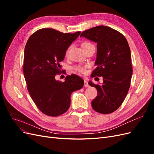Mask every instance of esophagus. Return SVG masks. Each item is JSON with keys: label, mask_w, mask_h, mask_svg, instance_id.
I'll return each instance as SVG.
<instances>
[{"label": "esophagus", "mask_w": 154, "mask_h": 154, "mask_svg": "<svg viewBox=\"0 0 154 154\" xmlns=\"http://www.w3.org/2000/svg\"><path fill=\"white\" fill-rule=\"evenodd\" d=\"M84 87H89V85H88V82L87 80H84Z\"/></svg>", "instance_id": "esophagus-1"}]
</instances>
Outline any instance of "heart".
Returning <instances> with one entry per match:
<instances>
[{
    "mask_svg": "<svg viewBox=\"0 0 154 154\" xmlns=\"http://www.w3.org/2000/svg\"><path fill=\"white\" fill-rule=\"evenodd\" d=\"M87 44H91V43H89V42H84V43L82 44V46H83L84 45ZM68 52H69V49H67V51H66V54H68ZM73 69L75 71H76L78 72H80V73H84L85 72V68L81 66H79V65H77V66H74Z\"/></svg>",
    "mask_w": 154,
    "mask_h": 154,
    "instance_id": "obj_1",
    "label": "heart"
}]
</instances>
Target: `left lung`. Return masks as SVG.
Masks as SVG:
<instances>
[{"instance_id": "8db88e82", "label": "left lung", "mask_w": 154, "mask_h": 154, "mask_svg": "<svg viewBox=\"0 0 154 154\" xmlns=\"http://www.w3.org/2000/svg\"><path fill=\"white\" fill-rule=\"evenodd\" d=\"M80 36L97 43V67L91 77L103 78L102 85L88 82L97 91L92 106L97 112L110 114L122 105L130 86L133 70L127 40L119 31L105 26L84 31Z\"/></svg>"}]
</instances>
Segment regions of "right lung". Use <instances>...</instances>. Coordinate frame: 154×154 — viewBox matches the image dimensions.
<instances>
[{"label": "right lung", "mask_w": 154, "mask_h": 154, "mask_svg": "<svg viewBox=\"0 0 154 154\" xmlns=\"http://www.w3.org/2000/svg\"><path fill=\"white\" fill-rule=\"evenodd\" d=\"M80 32L63 33L44 28L35 32L27 42L23 66L27 88L36 106L45 115L56 117L67 112L71 93L84 84L76 74L67 76L63 82L55 80V76L62 72L60 62Z\"/></svg>", "instance_id": "right-lung-1"}]
</instances>
